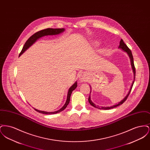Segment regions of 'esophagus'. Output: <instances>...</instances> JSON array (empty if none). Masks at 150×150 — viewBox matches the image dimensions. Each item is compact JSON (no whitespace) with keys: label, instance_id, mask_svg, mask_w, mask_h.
<instances>
[{"label":"esophagus","instance_id":"esophagus-1","mask_svg":"<svg viewBox=\"0 0 150 150\" xmlns=\"http://www.w3.org/2000/svg\"><path fill=\"white\" fill-rule=\"evenodd\" d=\"M79 79L81 81H86L87 80V75L84 72H81L79 74Z\"/></svg>","mask_w":150,"mask_h":150}]
</instances>
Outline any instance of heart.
<instances>
[{
	"label": "heart",
	"mask_w": 150,
	"mask_h": 150,
	"mask_svg": "<svg viewBox=\"0 0 150 150\" xmlns=\"http://www.w3.org/2000/svg\"><path fill=\"white\" fill-rule=\"evenodd\" d=\"M98 43V42H97V41H96V42H95V43H96V44H97V43Z\"/></svg>",
	"instance_id": "heart-1"
}]
</instances>
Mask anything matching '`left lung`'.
I'll return each instance as SVG.
<instances>
[{
    "label": "left lung",
    "instance_id": "1",
    "mask_svg": "<svg viewBox=\"0 0 150 150\" xmlns=\"http://www.w3.org/2000/svg\"><path fill=\"white\" fill-rule=\"evenodd\" d=\"M119 49H121V50H122L123 51H124V52H125L128 54L129 57L130 58L132 68V70H133V74H134V80H133V83H132V86H131L130 89V90H129V91L128 94L125 97V98H124L123 100H121V101L119 102L118 103L115 104V105H113V106H111V107H102H102H99V106H96V105L93 103V102L92 101V100H91V96H90V95H89V98H88V101H89V103H90L92 106L95 107V108H99V109H103V110H109V109H111V108H115V107H117V106H119V105H121V104H122V103L126 100L127 99V98H128V97L129 95V93H130V91H131V90H132V86H133V84H134V83L135 77H136V69H135L134 64L133 57L132 52H131V50H130V49L128 47H127V45L124 43V41L122 40V39H121V40H120V45H119ZM90 87H91V92H90V94H91L92 89H91V86H90Z\"/></svg>",
    "mask_w": 150,
    "mask_h": 150
}]
</instances>
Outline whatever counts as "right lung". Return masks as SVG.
<instances>
[{"instance_id":"1","label":"right lung","mask_w":150,"mask_h":150,"mask_svg":"<svg viewBox=\"0 0 150 150\" xmlns=\"http://www.w3.org/2000/svg\"><path fill=\"white\" fill-rule=\"evenodd\" d=\"M64 28H62V29H52V28H48V29H44L40 30L37 33H35L34 34H33L31 36H30L28 39V40L26 41V42L25 43V45L23 47V48L21 52L20 53L19 57L22 54H23L24 53L25 51L27 50L30 46H31L36 41L43 37L44 36L48 35H58L59 34L62 33H63L64 31ZM77 87V81H76L72 86L69 88L68 93H67V100L64 103V106L61 108L59 110H58V111H54V112H45L44 111H40L38 110L36 108H34L35 110L37 112H39V113H42L43 114H57L58 112H60L61 111H63L66 108V107H67V106L69 105V102H70V97H71V94L72 91L75 89V88Z\"/></svg>"}]
</instances>
